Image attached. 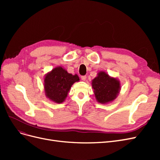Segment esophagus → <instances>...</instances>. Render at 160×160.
<instances>
[{"label":"esophagus","instance_id":"esophagus-1","mask_svg":"<svg viewBox=\"0 0 160 160\" xmlns=\"http://www.w3.org/2000/svg\"><path fill=\"white\" fill-rule=\"evenodd\" d=\"M81 79L83 80V81H85L86 80V79H87V77L85 76V75H84V76H81Z\"/></svg>","mask_w":160,"mask_h":160}]
</instances>
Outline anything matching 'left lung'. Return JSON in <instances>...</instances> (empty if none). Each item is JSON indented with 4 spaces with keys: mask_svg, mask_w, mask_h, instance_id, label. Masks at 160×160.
I'll return each instance as SVG.
<instances>
[{
    "mask_svg": "<svg viewBox=\"0 0 160 160\" xmlns=\"http://www.w3.org/2000/svg\"><path fill=\"white\" fill-rule=\"evenodd\" d=\"M91 81L96 100L99 103L107 104L117 98L121 89L120 81L117 78L110 77L105 71H100Z\"/></svg>",
    "mask_w": 160,
    "mask_h": 160,
    "instance_id": "obj_1",
    "label": "left lung"
}]
</instances>
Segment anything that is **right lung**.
<instances>
[{
    "instance_id": "1",
    "label": "right lung",
    "mask_w": 160,
    "mask_h": 160,
    "mask_svg": "<svg viewBox=\"0 0 160 160\" xmlns=\"http://www.w3.org/2000/svg\"><path fill=\"white\" fill-rule=\"evenodd\" d=\"M79 81L77 74L69 73L61 66L47 72L44 78V89L47 98L56 103L65 100L71 86Z\"/></svg>"
}]
</instances>
